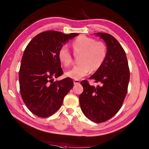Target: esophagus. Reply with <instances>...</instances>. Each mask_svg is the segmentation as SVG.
I'll return each mask as SVG.
<instances>
[{"label": "esophagus", "mask_w": 149, "mask_h": 149, "mask_svg": "<svg viewBox=\"0 0 149 149\" xmlns=\"http://www.w3.org/2000/svg\"><path fill=\"white\" fill-rule=\"evenodd\" d=\"M79 83H80V81H79V80H74V84H79Z\"/></svg>", "instance_id": "obj_1"}]
</instances>
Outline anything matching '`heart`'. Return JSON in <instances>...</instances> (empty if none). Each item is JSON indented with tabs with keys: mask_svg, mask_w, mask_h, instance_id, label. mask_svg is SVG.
<instances>
[{
	"mask_svg": "<svg viewBox=\"0 0 149 149\" xmlns=\"http://www.w3.org/2000/svg\"><path fill=\"white\" fill-rule=\"evenodd\" d=\"M75 53H81L80 64L74 66L66 72V76L73 79H79L90 72L98 70L105 61L107 56V47L105 43L86 36H80L72 43ZM58 58L62 64L68 66L72 62V58L66 45L60 48Z\"/></svg>",
	"mask_w": 149,
	"mask_h": 149,
	"instance_id": "1",
	"label": "heart"
}]
</instances>
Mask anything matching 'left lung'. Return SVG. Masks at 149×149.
I'll list each match as a JSON object with an SVG mask.
<instances>
[{
	"instance_id": "left-lung-1",
	"label": "left lung",
	"mask_w": 149,
	"mask_h": 149,
	"mask_svg": "<svg viewBox=\"0 0 149 149\" xmlns=\"http://www.w3.org/2000/svg\"><path fill=\"white\" fill-rule=\"evenodd\" d=\"M104 40L107 56L102 66L90 77L99 85L91 86L88 81L81 84L83 92L79 95L82 111L91 121L106 122L121 108L127 93L130 73L124 50L115 38L107 33H94Z\"/></svg>"
}]
</instances>
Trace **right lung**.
Wrapping results in <instances>:
<instances>
[{
    "label": "right lung",
    "instance_id": "right-lung-1",
    "mask_svg": "<svg viewBox=\"0 0 149 149\" xmlns=\"http://www.w3.org/2000/svg\"><path fill=\"white\" fill-rule=\"evenodd\" d=\"M77 35L45 31L34 37L25 49L19 71L20 94L26 107L35 115L45 118L53 115L74 86L71 78L56 81L54 78L63 74L59 50Z\"/></svg>",
    "mask_w": 149,
    "mask_h": 149
}]
</instances>
